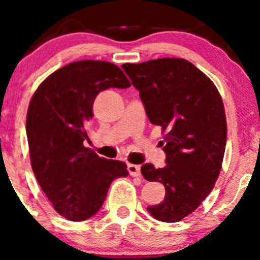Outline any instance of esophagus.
<instances>
[{
  "mask_svg": "<svg viewBox=\"0 0 260 260\" xmlns=\"http://www.w3.org/2000/svg\"><path fill=\"white\" fill-rule=\"evenodd\" d=\"M128 172H129L131 176H133V177L140 176V175H141V166H138V165L129 164V165H128Z\"/></svg>",
  "mask_w": 260,
  "mask_h": 260,
  "instance_id": "1",
  "label": "esophagus"
}]
</instances>
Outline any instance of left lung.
Listing matches in <instances>:
<instances>
[{"label": "left lung", "mask_w": 260, "mask_h": 260, "mask_svg": "<svg viewBox=\"0 0 260 260\" xmlns=\"http://www.w3.org/2000/svg\"><path fill=\"white\" fill-rule=\"evenodd\" d=\"M152 124L165 132L166 166L141 167L147 181L164 183L166 195L147 210L165 222L182 220L200 206L219 177L226 146V117L216 86L190 61L162 57L123 64Z\"/></svg>", "instance_id": "left-lung-1"}]
</instances>
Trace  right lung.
<instances>
[{
	"label": "right lung",
	"instance_id": "right-lung-1",
	"mask_svg": "<svg viewBox=\"0 0 260 260\" xmlns=\"http://www.w3.org/2000/svg\"><path fill=\"white\" fill-rule=\"evenodd\" d=\"M108 61L70 62L49 75L31 98L26 135L32 171L56 212L83 221L99 211L112 181L128 176L122 161L99 157L84 146L93 103L102 90L129 88Z\"/></svg>",
	"mask_w": 260,
	"mask_h": 260
}]
</instances>
